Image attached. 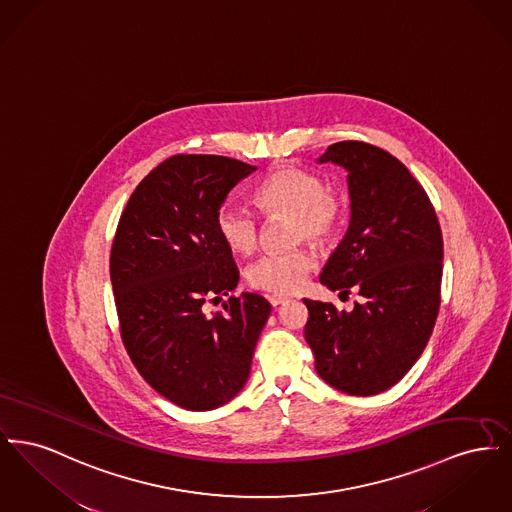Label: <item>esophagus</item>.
Instances as JSON below:
<instances>
[{
	"label": "esophagus",
	"instance_id": "obj_1",
	"mask_svg": "<svg viewBox=\"0 0 512 512\" xmlns=\"http://www.w3.org/2000/svg\"><path fill=\"white\" fill-rule=\"evenodd\" d=\"M290 297L288 295H282V293H272L270 297H268V301H270V305L272 307H278V305H282V303H286Z\"/></svg>",
	"mask_w": 512,
	"mask_h": 512
}]
</instances>
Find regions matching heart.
I'll return each mask as SVG.
<instances>
[{
    "label": "heart",
    "mask_w": 512,
    "mask_h": 512,
    "mask_svg": "<svg viewBox=\"0 0 512 512\" xmlns=\"http://www.w3.org/2000/svg\"><path fill=\"white\" fill-rule=\"evenodd\" d=\"M255 203L265 215H288L295 220L293 238L324 244L336 236L345 215V205L326 182L313 172L286 167L272 172L255 192ZM217 232L224 245L247 255L257 247L259 220L240 205L224 203L217 213ZM317 263L307 247L286 253H268L247 268L253 288L274 293H292L303 286Z\"/></svg>",
    "instance_id": "b5f03b06"
}]
</instances>
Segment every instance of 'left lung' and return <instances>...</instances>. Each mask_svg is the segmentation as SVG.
I'll return each instance as SVG.
<instances>
[{"label":"left lung","mask_w":512,"mask_h":512,"mask_svg":"<svg viewBox=\"0 0 512 512\" xmlns=\"http://www.w3.org/2000/svg\"><path fill=\"white\" fill-rule=\"evenodd\" d=\"M347 171L351 220L320 272L332 292L365 297L351 313L303 299L305 340L318 376L349 395L395 386L418 361L438 318L443 238L436 211L409 169L365 142H338L318 163Z\"/></svg>","instance_id":"1"}]
</instances>
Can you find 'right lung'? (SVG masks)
Segmentation results:
<instances>
[{"label":"right lung","instance_id":"1","mask_svg":"<svg viewBox=\"0 0 512 512\" xmlns=\"http://www.w3.org/2000/svg\"><path fill=\"white\" fill-rule=\"evenodd\" d=\"M257 167L220 155H174L147 174L122 211L111 284L122 343L147 384L188 411H211L244 388L270 303L230 295L240 280L217 213Z\"/></svg>","mask_w":512,"mask_h":512}]
</instances>
